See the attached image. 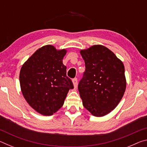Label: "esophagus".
I'll use <instances>...</instances> for the list:
<instances>
[{"instance_id": "1", "label": "esophagus", "mask_w": 147, "mask_h": 147, "mask_svg": "<svg viewBox=\"0 0 147 147\" xmlns=\"http://www.w3.org/2000/svg\"><path fill=\"white\" fill-rule=\"evenodd\" d=\"M73 83L74 88H76L77 85H78V80H77L76 78L73 79Z\"/></svg>"}]
</instances>
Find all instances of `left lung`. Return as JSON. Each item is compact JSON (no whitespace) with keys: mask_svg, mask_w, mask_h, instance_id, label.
Here are the masks:
<instances>
[{"mask_svg":"<svg viewBox=\"0 0 147 147\" xmlns=\"http://www.w3.org/2000/svg\"><path fill=\"white\" fill-rule=\"evenodd\" d=\"M86 71L78 84L84 108L102 117L116 108L126 90L124 67L112 51L100 45L81 50Z\"/></svg>","mask_w":147,"mask_h":147,"instance_id":"obj_1","label":"left lung"}]
</instances>
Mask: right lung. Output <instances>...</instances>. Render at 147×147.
Returning <instances> with one entry per match:
<instances>
[{
    "label": "right lung",
    "mask_w": 147,
    "mask_h": 147,
    "mask_svg": "<svg viewBox=\"0 0 147 147\" xmlns=\"http://www.w3.org/2000/svg\"><path fill=\"white\" fill-rule=\"evenodd\" d=\"M66 53L65 49L57 50L51 45L43 46L21 69L19 81L24 98L41 115L56 113L63 105L69 89L74 88L62 61Z\"/></svg>",
    "instance_id": "1"
}]
</instances>
